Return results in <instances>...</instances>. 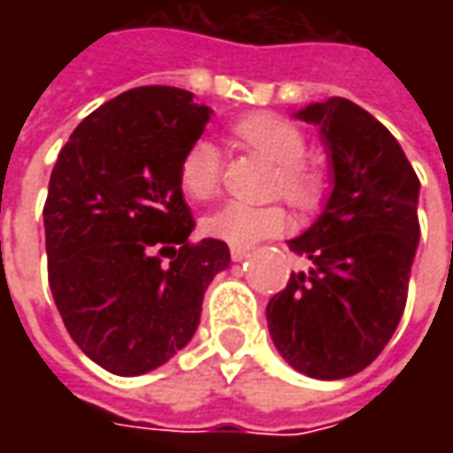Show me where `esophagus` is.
<instances>
[{
  "instance_id": "1",
  "label": "esophagus",
  "mask_w": 453,
  "mask_h": 453,
  "mask_svg": "<svg viewBox=\"0 0 453 453\" xmlns=\"http://www.w3.org/2000/svg\"><path fill=\"white\" fill-rule=\"evenodd\" d=\"M252 252V247H232V259L234 262H242V259H247Z\"/></svg>"
}]
</instances>
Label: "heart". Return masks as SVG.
Returning a JSON list of instances; mask_svg holds the SVG:
<instances>
[{
	"instance_id": "heart-1",
	"label": "heart",
	"mask_w": 453,
	"mask_h": 453,
	"mask_svg": "<svg viewBox=\"0 0 453 453\" xmlns=\"http://www.w3.org/2000/svg\"><path fill=\"white\" fill-rule=\"evenodd\" d=\"M236 141L244 149L265 156L277 165V191L297 206H312L320 199V176L304 165L307 141L300 128L272 113H254L234 126ZM221 179V158L217 146L206 138H196L183 150L179 161V183L188 199L203 201L217 194ZM289 219L282 206H254L244 201H229L217 211L201 219V232L232 247H252L262 239L282 234Z\"/></svg>"
}]
</instances>
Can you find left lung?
<instances>
[{"label":"left lung","instance_id":"8db88e82","mask_svg":"<svg viewBox=\"0 0 453 453\" xmlns=\"http://www.w3.org/2000/svg\"><path fill=\"white\" fill-rule=\"evenodd\" d=\"M320 128L333 191L289 239L310 270L292 272L267 304L274 348L300 373L340 380L368 368L395 333L418 247V176L368 111L327 97L295 115Z\"/></svg>","mask_w":453,"mask_h":453}]
</instances>
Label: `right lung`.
I'll use <instances>...</instances> for the list:
<instances>
[{
    "label": "right lung",
    "mask_w": 453,
    "mask_h": 453,
    "mask_svg": "<svg viewBox=\"0 0 453 453\" xmlns=\"http://www.w3.org/2000/svg\"><path fill=\"white\" fill-rule=\"evenodd\" d=\"M211 108L165 85L133 88L62 146L44 201L47 277L78 348L115 375L168 363L194 338L203 292L229 267L219 239L191 242L179 161Z\"/></svg>",
    "instance_id": "1"
}]
</instances>
